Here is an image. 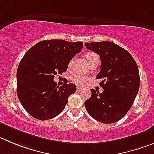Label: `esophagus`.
Here are the masks:
<instances>
[{"label": "esophagus", "mask_w": 154, "mask_h": 154, "mask_svg": "<svg viewBox=\"0 0 154 154\" xmlns=\"http://www.w3.org/2000/svg\"><path fill=\"white\" fill-rule=\"evenodd\" d=\"M82 90L81 87H77V91H80V90Z\"/></svg>", "instance_id": "1"}]
</instances>
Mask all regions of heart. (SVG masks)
I'll use <instances>...</instances> for the list:
<instances>
[{
    "label": "heart",
    "mask_w": 154,
    "mask_h": 154,
    "mask_svg": "<svg viewBox=\"0 0 154 154\" xmlns=\"http://www.w3.org/2000/svg\"><path fill=\"white\" fill-rule=\"evenodd\" d=\"M97 54H95L94 52H87L85 54V57H86V60H87V62L90 61L91 60H93V58L95 57H97ZM71 65V61H70L68 64V67H70ZM70 80L73 83L76 84H78V85H82V84H84L86 81L87 80V77L84 75V74H74L71 77H70Z\"/></svg>",
    "instance_id": "heart-1"
}]
</instances>
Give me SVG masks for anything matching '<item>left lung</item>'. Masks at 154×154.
Instances as JSON below:
<instances>
[{
  "label": "left lung",
  "instance_id": "1",
  "mask_svg": "<svg viewBox=\"0 0 154 154\" xmlns=\"http://www.w3.org/2000/svg\"><path fill=\"white\" fill-rule=\"evenodd\" d=\"M88 49L98 54L101 59L97 79L103 92L91 89L92 95L85 107L91 117L104 124L122 119L133 105L140 87L139 70L131 54L109 41L86 43Z\"/></svg>",
  "mask_w": 154,
  "mask_h": 154
}]
</instances>
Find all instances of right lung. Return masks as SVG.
Listing matches in <instances>:
<instances>
[{
	"instance_id": "add662e5",
	"label": "right lung",
	"mask_w": 154,
	"mask_h": 154,
	"mask_svg": "<svg viewBox=\"0 0 154 154\" xmlns=\"http://www.w3.org/2000/svg\"><path fill=\"white\" fill-rule=\"evenodd\" d=\"M82 42L43 40L27 51L17 71V96L23 107L38 120H48L64 110L67 99L77 90L74 84L58 87L54 75L62 74L83 48Z\"/></svg>"
}]
</instances>
